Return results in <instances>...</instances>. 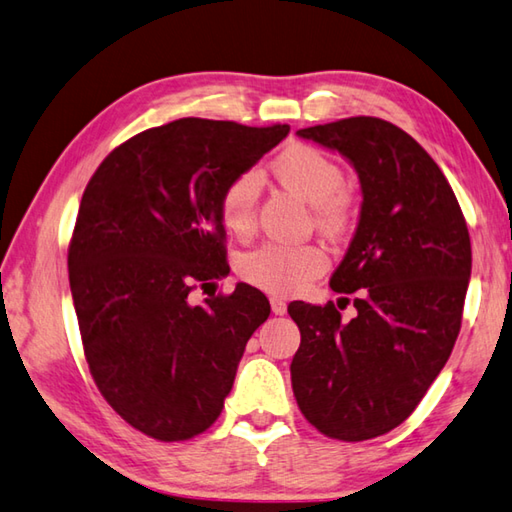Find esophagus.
<instances>
[{
  "label": "esophagus",
  "instance_id": "1",
  "mask_svg": "<svg viewBox=\"0 0 512 512\" xmlns=\"http://www.w3.org/2000/svg\"><path fill=\"white\" fill-rule=\"evenodd\" d=\"M271 309L275 315H284L286 313V302L282 297H271Z\"/></svg>",
  "mask_w": 512,
  "mask_h": 512
}]
</instances>
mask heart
I'll list each match as a JSON object with an SVG mask.
<instances>
[{"label":"heart","instance_id":"obj_1","mask_svg":"<svg viewBox=\"0 0 512 512\" xmlns=\"http://www.w3.org/2000/svg\"><path fill=\"white\" fill-rule=\"evenodd\" d=\"M271 172L288 190L313 206V221L322 232L340 237L353 215L356 197L345 185V170L331 154L313 145L295 143L275 156ZM259 203V179L253 170L239 172L219 197L221 224L239 239L253 235ZM329 257L318 244L268 241L241 255L237 273L246 284L271 295H295L327 271Z\"/></svg>","mask_w":512,"mask_h":512}]
</instances>
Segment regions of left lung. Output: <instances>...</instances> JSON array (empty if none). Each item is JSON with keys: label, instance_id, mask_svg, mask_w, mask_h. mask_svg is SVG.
I'll return each mask as SVG.
<instances>
[{"label": "left lung", "instance_id": "1", "mask_svg": "<svg viewBox=\"0 0 512 512\" xmlns=\"http://www.w3.org/2000/svg\"><path fill=\"white\" fill-rule=\"evenodd\" d=\"M297 134L353 163L362 208L331 277L336 293H356V318L342 320L333 302L288 304L302 336L293 394L324 436L367 441L401 425L450 358L472 268L466 217L432 156L383 118Z\"/></svg>", "mask_w": 512, "mask_h": 512}]
</instances>
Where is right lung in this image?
<instances>
[{
    "mask_svg": "<svg viewBox=\"0 0 512 512\" xmlns=\"http://www.w3.org/2000/svg\"><path fill=\"white\" fill-rule=\"evenodd\" d=\"M288 129L179 118L111 150L82 194L67 257L82 349L111 410L156 441L217 421L271 313L250 284L203 304L190 293L230 271L221 190Z\"/></svg>",
    "mask_w": 512,
    "mask_h": 512,
    "instance_id": "add662e5",
    "label": "right lung"
}]
</instances>
